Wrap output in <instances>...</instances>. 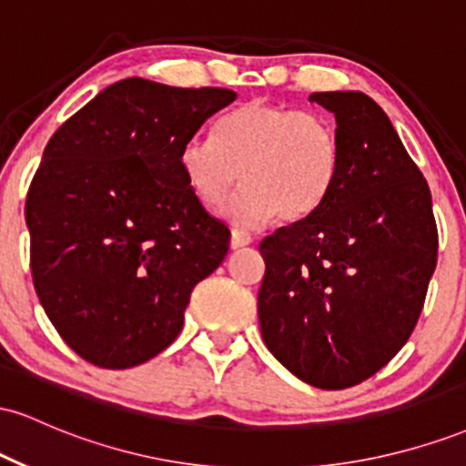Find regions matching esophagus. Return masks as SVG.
Listing matches in <instances>:
<instances>
[{"instance_id": "obj_1", "label": "esophagus", "mask_w": 466, "mask_h": 466, "mask_svg": "<svg viewBox=\"0 0 466 466\" xmlns=\"http://www.w3.org/2000/svg\"><path fill=\"white\" fill-rule=\"evenodd\" d=\"M251 243V237L248 232H240V229H232V237H229V248L232 249H240L248 248Z\"/></svg>"}]
</instances>
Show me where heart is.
I'll use <instances>...</instances> for the list:
<instances>
[{
    "mask_svg": "<svg viewBox=\"0 0 466 466\" xmlns=\"http://www.w3.org/2000/svg\"><path fill=\"white\" fill-rule=\"evenodd\" d=\"M341 166L337 129L315 111L248 100L217 125V142L190 137L179 151L186 184L203 206L221 208L234 186L226 217L243 228L276 215L296 223L311 217L333 192Z\"/></svg>",
    "mask_w": 466,
    "mask_h": 466,
    "instance_id": "b5f03b06",
    "label": "heart"
}]
</instances>
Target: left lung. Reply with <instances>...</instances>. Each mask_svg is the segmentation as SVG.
Listing matches in <instances>:
<instances>
[{"instance_id":"1","label":"left lung","mask_w":466,"mask_h":466,"mask_svg":"<svg viewBox=\"0 0 466 466\" xmlns=\"http://www.w3.org/2000/svg\"><path fill=\"white\" fill-rule=\"evenodd\" d=\"M335 116L339 177L319 210L260 243V335L289 372L344 390L410 339L436 269L431 192L370 96L318 92Z\"/></svg>"}]
</instances>
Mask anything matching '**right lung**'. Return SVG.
I'll list each match as a JSON object with an SVG mask.
<instances>
[{
    "label": "right lung",
    "mask_w": 466,
    "mask_h": 466,
    "mask_svg": "<svg viewBox=\"0 0 466 466\" xmlns=\"http://www.w3.org/2000/svg\"><path fill=\"white\" fill-rule=\"evenodd\" d=\"M234 100L125 78L47 142L25 199L32 280L85 361L125 370L168 349L192 289L226 258L229 229L186 184L179 151Z\"/></svg>",
    "instance_id": "obj_1"
}]
</instances>
